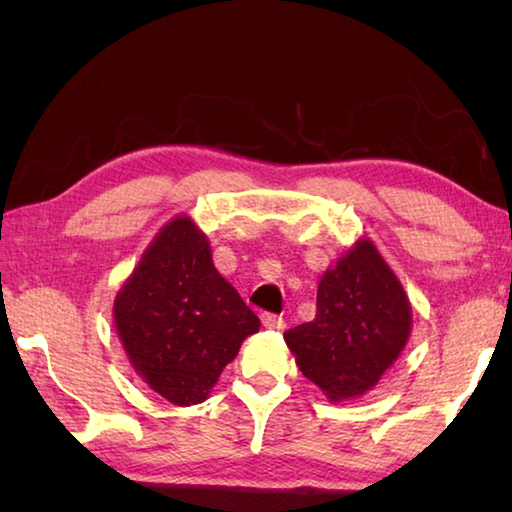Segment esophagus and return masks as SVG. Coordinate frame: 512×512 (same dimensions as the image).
<instances>
[{"mask_svg":"<svg viewBox=\"0 0 512 512\" xmlns=\"http://www.w3.org/2000/svg\"><path fill=\"white\" fill-rule=\"evenodd\" d=\"M262 325L266 329H275V332H280V329H284V320L282 316H275V314H262Z\"/></svg>","mask_w":512,"mask_h":512,"instance_id":"obj_1","label":"esophagus"}]
</instances>
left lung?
Instances as JSON below:
<instances>
[{
    "label": "left lung",
    "instance_id": "8db88e82",
    "mask_svg": "<svg viewBox=\"0 0 512 512\" xmlns=\"http://www.w3.org/2000/svg\"><path fill=\"white\" fill-rule=\"evenodd\" d=\"M413 327L400 277L368 237L327 266L316 318L284 332L302 375L329 402L359 400L400 359Z\"/></svg>",
    "mask_w": 512,
    "mask_h": 512
}]
</instances>
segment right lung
<instances>
[{"mask_svg":"<svg viewBox=\"0 0 512 512\" xmlns=\"http://www.w3.org/2000/svg\"><path fill=\"white\" fill-rule=\"evenodd\" d=\"M112 320L137 377L176 406L205 402L241 343L259 332L189 214L173 216L146 246L117 291Z\"/></svg>","mask_w":512,"mask_h":512,"instance_id":"add662e5","label":"right lung"}]
</instances>
